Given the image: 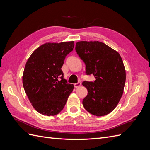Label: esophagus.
<instances>
[{
	"instance_id": "obj_1",
	"label": "esophagus",
	"mask_w": 150,
	"mask_h": 150,
	"mask_svg": "<svg viewBox=\"0 0 150 150\" xmlns=\"http://www.w3.org/2000/svg\"><path fill=\"white\" fill-rule=\"evenodd\" d=\"M74 87H75V88H78V87H79V86H81V83H76V84H74Z\"/></svg>"
}]
</instances>
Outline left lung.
<instances>
[{
    "mask_svg": "<svg viewBox=\"0 0 150 150\" xmlns=\"http://www.w3.org/2000/svg\"><path fill=\"white\" fill-rule=\"evenodd\" d=\"M76 51L86 64V74H93L94 82L84 81L88 95L83 101L86 110L97 116L112 112L123 94L126 71L121 56L99 41H79Z\"/></svg>",
    "mask_w": 150,
    "mask_h": 150,
    "instance_id": "obj_1",
    "label": "left lung"
}]
</instances>
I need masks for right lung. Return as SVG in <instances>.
Returning a JSON list of instances; mask_svg holds the SVG:
<instances>
[{
    "label": "right lung",
    "instance_id": "right-lung-1",
    "mask_svg": "<svg viewBox=\"0 0 150 150\" xmlns=\"http://www.w3.org/2000/svg\"><path fill=\"white\" fill-rule=\"evenodd\" d=\"M74 46V41L44 44L26 62L22 84L32 106L40 114L59 113L73 91L74 85L63 78L61 67Z\"/></svg>",
    "mask_w": 150,
    "mask_h": 150
}]
</instances>
